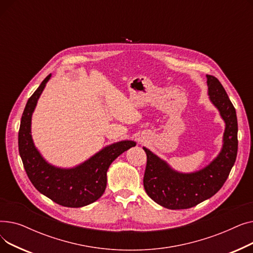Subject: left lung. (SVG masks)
<instances>
[{
    "mask_svg": "<svg viewBox=\"0 0 253 253\" xmlns=\"http://www.w3.org/2000/svg\"><path fill=\"white\" fill-rule=\"evenodd\" d=\"M208 95L225 123L222 148L209 165L199 171L182 173L143 148L147 167L143 187L148 196L168 209H188L215 195L227 180L238 152V122L236 110L218 80L207 75Z\"/></svg>",
    "mask_w": 253,
    "mask_h": 253,
    "instance_id": "left-lung-1",
    "label": "left lung"
}]
</instances>
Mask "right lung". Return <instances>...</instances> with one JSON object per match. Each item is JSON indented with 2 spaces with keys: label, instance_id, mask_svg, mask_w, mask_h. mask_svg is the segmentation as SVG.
<instances>
[{
  "label": "right lung",
  "instance_id": "obj_1",
  "mask_svg": "<svg viewBox=\"0 0 253 253\" xmlns=\"http://www.w3.org/2000/svg\"><path fill=\"white\" fill-rule=\"evenodd\" d=\"M50 78L51 75L45 78L26 102L18 132L19 155L26 174L40 193L61 206L83 207L102 196L110 165L125 151L135 147L136 142L122 140L110 144L73 168H59L48 163L35 147L31 126L38 99Z\"/></svg>",
  "mask_w": 253,
  "mask_h": 253
}]
</instances>
